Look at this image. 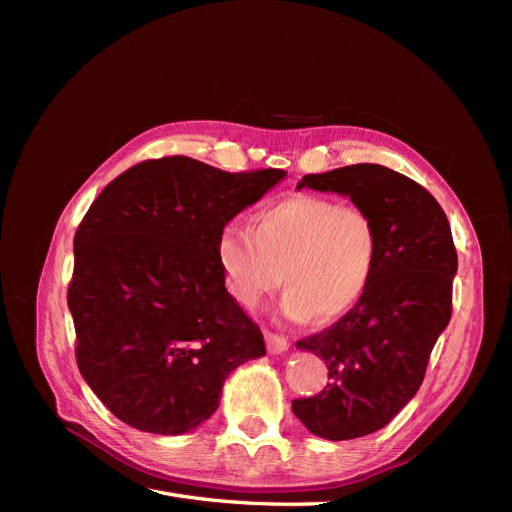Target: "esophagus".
<instances>
[{
    "label": "esophagus",
    "instance_id": "esophagus-1",
    "mask_svg": "<svg viewBox=\"0 0 512 512\" xmlns=\"http://www.w3.org/2000/svg\"><path fill=\"white\" fill-rule=\"evenodd\" d=\"M265 339H267V350H269V354H282V352H286L288 346H290L286 337L275 335V333H267Z\"/></svg>",
    "mask_w": 512,
    "mask_h": 512
}]
</instances>
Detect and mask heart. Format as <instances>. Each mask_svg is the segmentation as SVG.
Returning <instances> with one entry per match:
<instances>
[{"instance_id":"1","label":"heart","mask_w":512,"mask_h":512,"mask_svg":"<svg viewBox=\"0 0 512 512\" xmlns=\"http://www.w3.org/2000/svg\"><path fill=\"white\" fill-rule=\"evenodd\" d=\"M215 258L228 294L256 309L282 284L290 320L331 322L363 299L378 265V230L367 211L299 194L254 215V232L226 224Z\"/></svg>"}]
</instances>
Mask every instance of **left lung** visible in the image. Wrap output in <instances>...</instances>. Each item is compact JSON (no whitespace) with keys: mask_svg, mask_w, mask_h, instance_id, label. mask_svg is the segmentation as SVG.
<instances>
[{"mask_svg":"<svg viewBox=\"0 0 512 512\" xmlns=\"http://www.w3.org/2000/svg\"><path fill=\"white\" fill-rule=\"evenodd\" d=\"M297 188L348 196L378 230V265L363 299L333 327L297 342L329 367V384L292 401L314 436L363 438L389 425L421 389L429 354L451 320V226L423 185L380 164L305 175Z\"/></svg>","mask_w":512,"mask_h":512,"instance_id":"obj_1","label":"left lung"}]
</instances>
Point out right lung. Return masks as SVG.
<instances>
[{
  "label": "right lung",
  "mask_w": 512,
  "mask_h": 512,
  "mask_svg": "<svg viewBox=\"0 0 512 512\" xmlns=\"http://www.w3.org/2000/svg\"><path fill=\"white\" fill-rule=\"evenodd\" d=\"M284 177L173 156L132 166L89 207L68 307L81 376L119 421L188 433L218 410L230 371L267 354L224 286L215 241Z\"/></svg>",
  "instance_id": "add662e5"
}]
</instances>
